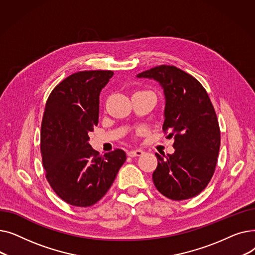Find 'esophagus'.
<instances>
[{
  "instance_id": "34e87169",
  "label": "esophagus",
  "mask_w": 255,
  "mask_h": 255,
  "mask_svg": "<svg viewBox=\"0 0 255 255\" xmlns=\"http://www.w3.org/2000/svg\"><path fill=\"white\" fill-rule=\"evenodd\" d=\"M143 154V151L141 150H131L127 153L129 157H136V156H141Z\"/></svg>"
}]
</instances>
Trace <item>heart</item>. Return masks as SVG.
I'll return each instance as SVG.
<instances>
[{
    "label": "heart",
    "instance_id": "1",
    "mask_svg": "<svg viewBox=\"0 0 255 255\" xmlns=\"http://www.w3.org/2000/svg\"><path fill=\"white\" fill-rule=\"evenodd\" d=\"M143 131H144V130H143L142 128H139V129L137 130V132H138V133H141V132H143Z\"/></svg>",
    "mask_w": 255,
    "mask_h": 255
}]
</instances>
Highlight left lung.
I'll list each match as a JSON object with an SVG mask.
<instances>
[{"label":"left lung","mask_w":255,"mask_h":255,"mask_svg":"<svg viewBox=\"0 0 255 255\" xmlns=\"http://www.w3.org/2000/svg\"><path fill=\"white\" fill-rule=\"evenodd\" d=\"M163 88V132L175 138V153H156L153 172L157 190L172 200L196 196L211 181L220 148V128L207 91L196 78L175 66L160 65L137 74Z\"/></svg>","instance_id":"1"}]
</instances>
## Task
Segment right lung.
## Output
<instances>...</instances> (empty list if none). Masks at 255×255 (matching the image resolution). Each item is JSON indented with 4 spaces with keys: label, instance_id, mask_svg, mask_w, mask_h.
I'll return each instance as SVG.
<instances>
[{
    "label": "right lung",
    "instance_id": "1",
    "mask_svg": "<svg viewBox=\"0 0 255 255\" xmlns=\"http://www.w3.org/2000/svg\"><path fill=\"white\" fill-rule=\"evenodd\" d=\"M110 70L79 71L66 77L47 98L41 123L42 163L52 190L74 207L95 205L126 161L116 149L104 156L92 149L89 133L99 119V95Z\"/></svg>",
    "mask_w": 255,
    "mask_h": 255
}]
</instances>
